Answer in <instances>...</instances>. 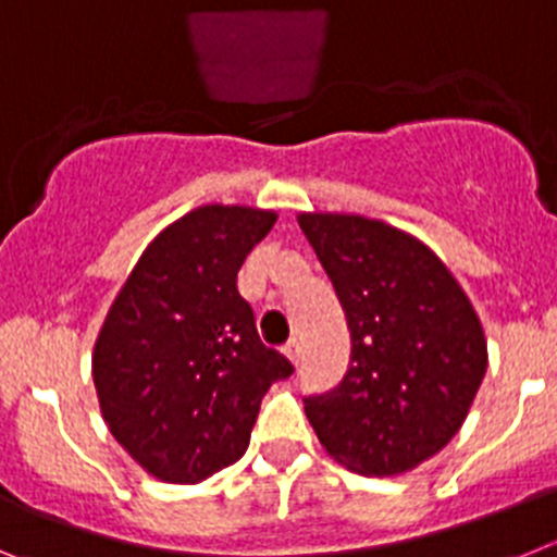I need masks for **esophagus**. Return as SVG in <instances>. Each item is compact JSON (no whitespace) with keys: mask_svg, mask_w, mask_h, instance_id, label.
Instances as JSON below:
<instances>
[{"mask_svg":"<svg viewBox=\"0 0 557 557\" xmlns=\"http://www.w3.org/2000/svg\"><path fill=\"white\" fill-rule=\"evenodd\" d=\"M283 352H285V358L290 360V363L297 366L299 360H302V341H299V338H290L288 344H285Z\"/></svg>","mask_w":557,"mask_h":557,"instance_id":"esophagus-1","label":"esophagus"}]
</instances>
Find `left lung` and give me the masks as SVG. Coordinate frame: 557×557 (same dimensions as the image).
Listing matches in <instances>:
<instances>
[{
    "instance_id": "left-lung-1",
    "label": "left lung",
    "mask_w": 557,
    "mask_h": 557,
    "mask_svg": "<svg viewBox=\"0 0 557 557\" xmlns=\"http://www.w3.org/2000/svg\"><path fill=\"white\" fill-rule=\"evenodd\" d=\"M352 355L338 388L305 399L324 453L366 478L405 474L447 447L488 366L480 315L444 260L380 219L302 210Z\"/></svg>"
}]
</instances>
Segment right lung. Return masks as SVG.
<instances>
[{
  "label": "right lung",
  "instance_id": "obj_1",
  "mask_svg": "<svg viewBox=\"0 0 557 557\" xmlns=\"http://www.w3.org/2000/svg\"><path fill=\"white\" fill-rule=\"evenodd\" d=\"M274 210L210 202L154 235L91 355L102 419L144 472L197 485L249 447L260 399L294 366L263 347L238 269Z\"/></svg>",
  "mask_w": 557,
  "mask_h": 557
}]
</instances>
